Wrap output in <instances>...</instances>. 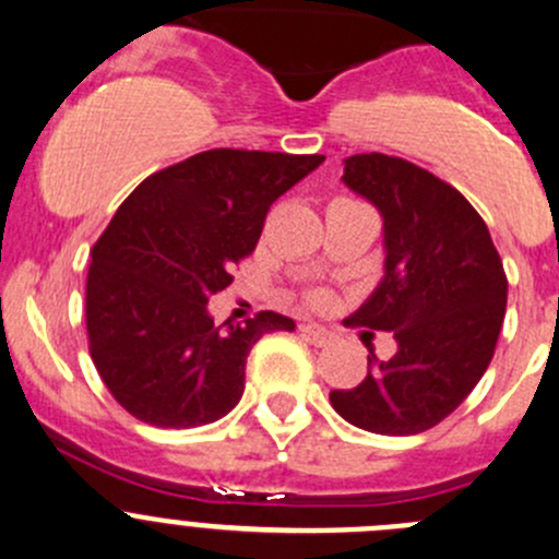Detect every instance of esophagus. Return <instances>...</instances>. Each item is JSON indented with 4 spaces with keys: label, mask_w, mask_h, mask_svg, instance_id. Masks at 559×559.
<instances>
[{
    "label": "esophagus",
    "mask_w": 559,
    "mask_h": 559,
    "mask_svg": "<svg viewBox=\"0 0 559 559\" xmlns=\"http://www.w3.org/2000/svg\"><path fill=\"white\" fill-rule=\"evenodd\" d=\"M300 330L313 346H330V344H333V333H330L328 328H322V324H302Z\"/></svg>",
    "instance_id": "esophagus-1"
}]
</instances>
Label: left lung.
Returning <instances> with one entry per match:
<instances>
[{
	"instance_id": "1",
	"label": "left lung",
	"mask_w": 559,
	"mask_h": 559,
	"mask_svg": "<svg viewBox=\"0 0 559 559\" xmlns=\"http://www.w3.org/2000/svg\"><path fill=\"white\" fill-rule=\"evenodd\" d=\"M341 180L384 221V278L349 324L393 333L357 388L330 390L344 420L371 435H420L480 382L506 319L508 278L478 210L404 158L352 155Z\"/></svg>"
}]
</instances>
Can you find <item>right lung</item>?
Wrapping results in <instances>:
<instances>
[{"mask_svg":"<svg viewBox=\"0 0 559 559\" xmlns=\"http://www.w3.org/2000/svg\"><path fill=\"white\" fill-rule=\"evenodd\" d=\"M324 155L207 150L150 175L92 248L90 355L108 393L142 424L193 429L231 412L251 346L289 317L213 322L210 297L257 248L270 204Z\"/></svg>","mask_w":559,"mask_h":559,"instance_id":"obj_1","label":"right lung"}]
</instances>
